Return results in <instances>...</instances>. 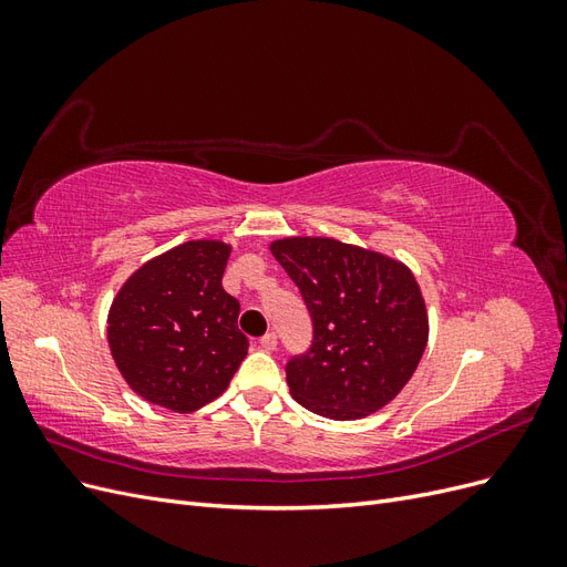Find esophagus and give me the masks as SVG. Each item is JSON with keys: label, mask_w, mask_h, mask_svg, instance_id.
I'll use <instances>...</instances> for the list:
<instances>
[{"label": "esophagus", "mask_w": 567, "mask_h": 567, "mask_svg": "<svg viewBox=\"0 0 567 567\" xmlns=\"http://www.w3.org/2000/svg\"><path fill=\"white\" fill-rule=\"evenodd\" d=\"M260 348H262L265 352H271V350H277V333H274V331L265 333V336L260 338Z\"/></svg>", "instance_id": "esophagus-1"}]
</instances>
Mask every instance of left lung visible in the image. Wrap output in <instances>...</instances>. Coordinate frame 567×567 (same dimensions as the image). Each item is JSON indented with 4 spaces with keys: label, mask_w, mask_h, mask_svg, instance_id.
<instances>
[{
    "label": "left lung",
    "mask_w": 567,
    "mask_h": 567,
    "mask_svg": "<svg viewBox=\"0 0 567 567\" xmlns=\"http://www.w3.org/2000/svg\"><path fill=\"white\" fill-rule=\"evenodd\" d=\"M271 255L300 288L312 346L286 364L298 404L333 421L373 414L416 371L427 315L402 262L336 238H281Z\"/></svg>",
    "instance_id": "left-lung-1"
}]
</instances>
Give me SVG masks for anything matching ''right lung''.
Segmentation results:
<instances>
[{
  "instance_id": "1",
  "label": "right lung",
  "mask_w": 567,
  "mask_h": 567,
  "mask_svg": "<svg viewBox=\"0 0 567 567\" xmlns=\"http://www.w3.org/2000/svg\"><path fill=\"white\" fill-rule=\"evenodd\" d=\"M231 248L188 241L136 269L109 315V346L134 392L188 414L227 390L248 354L241 305L221 288Z\"/></svg>"
}]
</instances>
